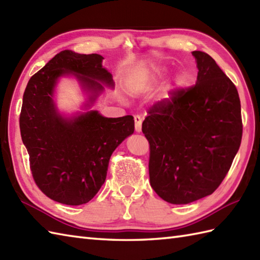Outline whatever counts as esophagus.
<instances>
[{"mask_svg": "<svg viewBox=\"0 0 260 260\" xmlns=\"http://www.w3.org/2000/svg\"><path fill=\"white\" fill-rule=\"evenodd\" d=\"M134 121H135V131L136 132H140L142 131V117L139 115H135L134 116Z\"/></svg>", "mask_w": 260, "mask_h": 260, "instance_id": "esophagus-1", "label": "esophagus"}]
</instances>
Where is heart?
Here are the masks:
<instances>
[{
    "label": "heart",
    "mask_w": 260,
    "mask_h": 260,
    "mask_svg": "<svg viewBox=\"0 0 260 260\" xmlns=\"http://www.w3.org/2000/svg\"><path fill=\"white\" fill-rule=\"evenodd\" d=\"M164 73H165L164 69H157L156 70V75L157 76H162V75H164Z\"/></svg>",
    "instance_id": "b5f03b06"
}]
</instances>
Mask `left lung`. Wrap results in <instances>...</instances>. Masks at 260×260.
I'll return each instance as SVG.
<instances>
[{
  "mask_svg": "<svg viewBox=\"0 0 260 260\" xmlns=\"http://www.w3.org/2000/svg\"><path fill=\"white\" fill-rule=\"evenodd\" d=\"M196 85L176 88L148 109L150 183L164 201L186 204L218 189L242 137L237 88L208 53L193 51Z\"/></svg>",
  "mask_w": 260,
  "mask_h": 260,
  "instance_id": "8db88e82",
  "label": "left lung"
}]
</instances>
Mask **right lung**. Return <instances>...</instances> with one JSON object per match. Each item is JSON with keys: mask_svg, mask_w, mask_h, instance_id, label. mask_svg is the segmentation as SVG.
Returning a JSON list of instances; mask_svg holds the SVG:
<instances>
[{"mask_svg": "<svg viewBox=\"0 0 260 260\" xmlns=\"http://www.w3.org/2000/svg\"><path fill=\"white\" fill-rule=\"evenodd\" d=\"M103 59L96 53L63 50L31 77L23 93L20 131L33 180L48 198L68 206L85 204L96 196L115 148L134 133L131 115L107 118L89 110L64 118L54 105V86L66 74L75 75L90 91L87 107L104 90L102 82L113 87Z\"/></svg>", "mask_w": 260, "mask_h": 260, "instance_id": "add662e5", "label": "right lung"}]
</instances>
